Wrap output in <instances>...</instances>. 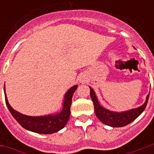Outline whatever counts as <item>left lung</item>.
<instances>
[{
  "instance_id": "left-lung-1",
  "label": "left lung",
  "mask_w": 154,
  "mask_h": 154,
  "mask_svg": "<svg viewBox=\"0 0 154 154\" xmlns=\"http://www.w3.org/2000/svg\"><path fill=\"white\" fill-rule=\"evenodd\" d=\"M90 87L91 98L93 101L95 113L97 115V118L106 125L111 126V127H123L133 122L136 118H138L143 113L149 100V94L147 96L145 102L142 106L122 112H116V111L107 110L105 107L102 106L97 99V95L93 89L91 87Z\"/></svg>"
}]
</instances>
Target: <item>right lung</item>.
<instances>
[{
    "label": "right lung",
    "mask_w": 154,
    "mask_h": 154,
    "mask_svg": "<svg viewBox=\"0 0 154 154\" xmlns=\"http://www.w3.org/2000/svg\"><path fill=\"white\" fill-rule=\"evenodd\" d=\"M77 88V85H75L71 87L65 93L63 102V109L60 112L42 116H25L14 110L8 102L6 94H5V87H4V91H5V103L10 112L23 128L32 132L38 133V134H54V133L59 131L60 129H63L64 126L66 125L70 117L72 98Z\"/></svg>",
    "instance_id": "add662e5"
}]
</instances>
